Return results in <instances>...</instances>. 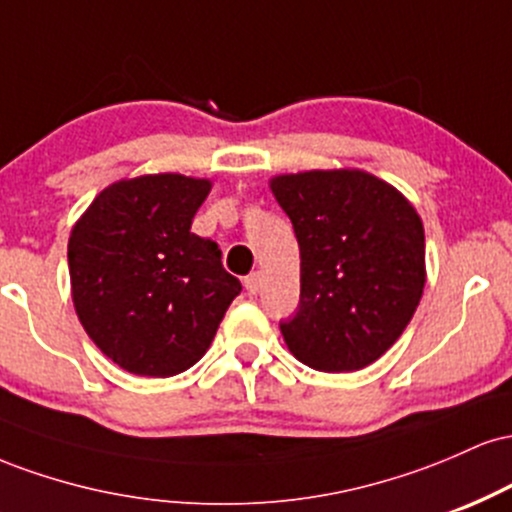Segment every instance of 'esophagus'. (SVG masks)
<instances>
[{"label":"esophagus","instance_id":"34e87169","mask_svg":"<svg viewBox=\"0 0 512 512\" xmlns=\"http://www.w3.org/2000/svg\"><path fill=\"white\" fill-rule=\"evenodd\" d=\"M262 286V274L260 272H252L250 276H245V289L248 293H257Z\"/></svg>","mask_w":512,"mask_h":512}]
</instances>
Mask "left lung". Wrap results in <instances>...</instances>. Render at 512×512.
<instances>
[{"label": "left lung", "mask_w": 512, "mask_h": 512, "mask_svg": "<svg viewBox=\"0 0 512 512\" xmlns=\"http://www.w3.org/2000/svg\"><path fill=\"white\" fill-rule=\"evenodd\" d=\"M301 248V303L281 334L322 373L378 361L414 317L426 284L424 223L402 192L366 170L269 180Z\"/></svg>", "instance_id": "left-lung-1"}]
</instances>
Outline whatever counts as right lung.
Segmentation results:
<instances>
[{
    "instance_id": "right-lung-1",
    "label": "right lung",
    "mask_w": 512,
    "mask_h": 512,
    "mask_svg": "<svg viewBox=\"0 0 512 512\" xmlns=\"http://www.w3.org/2000/svg\"><path fill=\"white\" fill-rule=\"evenodd\" d=\"M211 182L180 173L113 182L69 236L72 301L93 344L127 373L168 378L207 354L240 281L190 231Z\"/></svg>"
}]
</instances>
